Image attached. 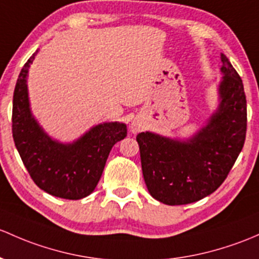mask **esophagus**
<instances>
[{"instance_id": "obj_1", "label": "esophagus", "mask_w": 259, "mask_h": 259, "mask_svg": "<svg viewBox=\"0 0 259 259\" xmlns=\"http://www.w3.org/2000/svg\"><path fill=\"white\" fill-rule=\"evenodd\" d=\"M141 129H143V122L138 120V119H134V120L132 121V124H130V132H132L133 134H138Z\"/></svg>"}]
</instances>
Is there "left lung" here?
<instances>
[{
    "label": "left lung",
    "mask_w": 259,
    "mask_h": 259,
    "mask_svg": "<svg viewBox=\"0 0 259 259\" xmlns=\"http://www.w3.org/2000/svg\"><path fill=\"white\" fill-rule=\"evenodd\" d=\"M219 107L187 139L138 134L141 168L149 192L165 205L196 202L216 191L243 148L247 104L243 83L225 54Z\"/></svg>",
    "instance_id": "obj_1"
}]
</instances>
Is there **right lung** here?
<instances>
[{
	"label": "right lung",
	"mask_w": 259,
	"mask_h": 259,
	"mask_svg": "<svg viewBox=\"0 0 259 259\" xmlns=\"http://www.w3.org/2000/svg\"><path fill=\"white\" fill-rule=\"evenodd\" d=\"M36 53L22 68L13 93L12 134L34 184L47 194L79 200L94 191L111 148L126 137V124L100 122L73 143L51 138L31 110L27 77Z\"/></svg>",
	"instance_id": "obj_1"
}]
</instances>
